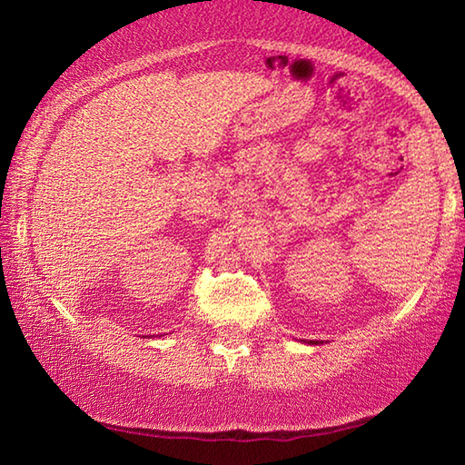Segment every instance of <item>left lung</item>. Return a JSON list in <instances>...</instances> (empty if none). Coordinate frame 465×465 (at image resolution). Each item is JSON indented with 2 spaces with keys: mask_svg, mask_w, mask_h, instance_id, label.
<instances>
[{
  "mask_svg": "<svg viewBox=\"0 0 465 465\" xmlns=\"http://www.w3.org/2000/svg\"><path fill=\"white\" fill-rule=\"evenodd\" d=\"M315 343H318V341H315Z\"/></svg>",
  "mask_w": 465,
  "mask_h": 465,
  "instance_id": "left-lung-1",
  "label": "left lung"
}]
</instances>
